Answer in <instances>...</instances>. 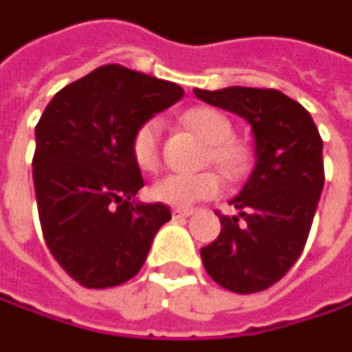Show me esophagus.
I'll return each instance as SVG.
<instances>
[{
    "instance_id": "obj_1",
    "label": "esophagus",
    "mask_w": 352,
    "mask_h": 352,
    "mask_svg": "<svg viewBox=\"0 0 352 352\" xmlns=\"http://www.w3.org/2000/svg\"><path fill=\"white\" fill-rule=\"evenodd\" d=\"M192 212H195L192 208H174V210H172V217H174V219H186V217H190Z\"/></svg>"
}]
</instances>
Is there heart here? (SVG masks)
Returning <instances> with one entry per match:
<instances>
[{
  "mask_svg": "<svg viewBox=\"0 0 352 352\" xmlns=\"http://www.w3.org/2000/svg\"><path fill=\"white\" fill-rule=\"evenodd\" d=\"M184 125L208 144L204 164H214L229 178H239L249 168V150L233 140L231 121L217 109L197 107L184 113ZM160 135L162 125L157 119L146 121L131 140V157L142 172H155L160 168ZM223 180L214 170L198 174H170L152 186V198L176 208H188L195 202L221 195Z\"/></svg>",
  "mask_w": 352,
  "mask_h": 352,
  "instance_id": "heart-1",
  "label": "heart"
}]
</instances>
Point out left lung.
I'll return each mask as SVG.
<instances>
[{"label": "left lung", "mask_w": 352, "mask_h": 352, "mask_svg": "<svg viewBox=\"0 0 352 352\" xmlns=\"http://www.w3.org/2000/svg\"><path fill=\"white\" fill-rule=\"evenodd\" d=\"M195 95L243 117L255 135V168L231 200L241 212H217L221 235L200 249L204 270L225 289L263 292L286 276L308 239L324 186L318 127L276 89H195Z\"/></svg>", "instance_id": "obj_1"}]
</instances>
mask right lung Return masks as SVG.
Instances as JSON below:
<instances>
[{"mask_svg": "<svg viewBox=\"0 0 352 352\" xmlns=\"http://www.w3.org/2000/svg\"><path fill=\"white\" fill-rule=\"evenodd\" d=\"M182 95L170 80L107 65L66 85L42 113L32 160L42 235L80 286L131 280L172 219L162 202L133 200L144 178L131 140Z\"/></svg>", "mask_w": 352, "mask_h": 352, "instance_id": "obj_1", "label": "right lung"}]
</instances>
